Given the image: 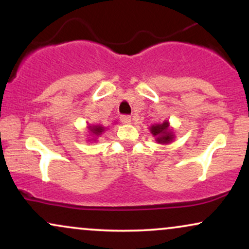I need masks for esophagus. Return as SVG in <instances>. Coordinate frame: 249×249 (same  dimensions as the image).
<instances>
[{
  "label": "esophagus",
  "instance_id": "obj_1",
  "mask_svg": "<svg viewBox=\"0 0 249 249\" xmlns=\"http://www.w3.org/2000/svg\"><path fill=\"white\" fill-rule=\"evenodd\" d=\"M121 121L124 123V124H128L131 122V116L128 115H122L121 116Z\"/></svg>",
  "mask_w": 249,
  "mask_h": 249
}]
</instances>
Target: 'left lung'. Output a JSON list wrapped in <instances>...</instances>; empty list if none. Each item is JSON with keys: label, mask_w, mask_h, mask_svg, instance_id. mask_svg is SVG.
Instances as JSON below:
<instances>
[{"label": "left lung", "mask_w": 249, "mask_h": 249, "mask_svg": "<svg viewBox=\"0 0 249 249\" xmlns=\"http://www.w3.org/2000/svg\"><path fill=\"white\" fill-rule=\"evenodd\" d=\"M151 133L153 136L158 137L157 141L158 142H161V144H167V142H171L173 139V133L171 132V130L168 128V123L164 122L162 124H157L153 125L151 127Z\"/></svg>", "instance_id": "obj_1"}]
</instances>
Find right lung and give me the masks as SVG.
Returning a JSON list of instances; mask_svg holds the SVG:
<instances>
[{
    "label": "right lung",
    "instance_id": "obj_1",
    "mask_svg": "<svg viewBox=\"0 0 249 249\" xmlns=\"http://www.w3.org/2000/svg\"><path fill=\"white\" fill-rule=\"evenodd\" d=\"M91 131H92V133H95L98 136V134H101L103 131H104V128H103L102 126H99V125H96V126L91 127Z\"/></svg>",
    "mask_w": 249,
    "mask_h": 249
}]
</instances>
